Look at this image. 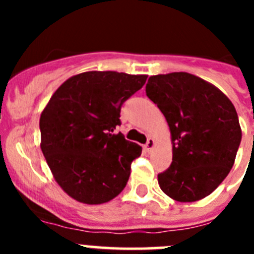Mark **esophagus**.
I'll use <instances>...</instances> for the list:
<instances>
[{
	"label": "esophagus",
	"instance_id": "obj_1",
	"mask_svg": "<svg viewBox=\"0 0 254 254\" xmlns=\"http://www.w3.org/2000/svg\"><path fill=\"white\" fill-rule=\"evenodd\" d=\"M154 146H155V141H154V138H147V142H146V145H145V150H146L147 152H151L152 151V149H154Z\"/></svg>",
	"mask_w": 254,
	"mask_h": 254
}]
</instances>
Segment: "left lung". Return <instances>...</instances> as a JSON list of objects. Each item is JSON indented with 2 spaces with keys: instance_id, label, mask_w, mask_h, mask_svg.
Segmentation results:
<instances>
[{
  "instance_id": "left-lung-1",
  "label": "left lung",
  "mask_w": 254,
  "mask_h": 254,
  "mask_svg": "<svg viewBox=\"0 0 254 254\" xmlns=\"http://www.w3.org/2000/svg\"><path fill=\"white\" fill-rule=\"evenodd\" d=\"M146 95L164 114L173 161L158 174L161 190L178 202L212 193L233 168L242 129L228 96L188 72L150 76Z\"/></svg>"
}]
</instances>
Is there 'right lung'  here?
Segmentation results:
<instances>
[{
  "mask_svg": "<svg viewBox=\"0 0 254 254\" xmlns=\"http://www.w3.org/2000/svg\"><path fill=\"white\" fill-rule=\"evenodd\" d=\"M146 75L89 71L58 87L40 114V149L60 187L78 202L100 205L123 190L141 146L114 133L123 103Z\"/></svg>",
  "mask_w": 254,
  "mask_h": 254,
  "instance_id": "right-lung-1",
  "label": "right lung"
}]
</instances>
